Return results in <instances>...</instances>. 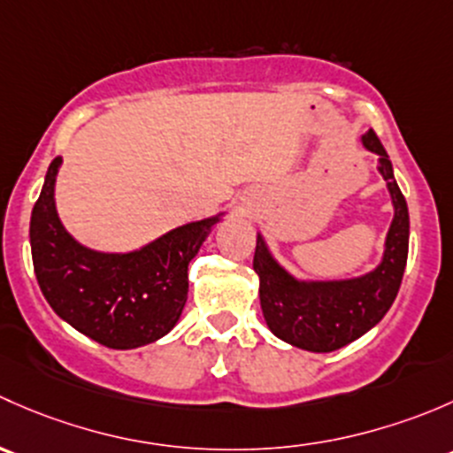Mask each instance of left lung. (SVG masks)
I'll return each instance as SVG.
<instances>
[{
  "label": "left lung",
  "mask_w": 453,
  "mask_h": 453,
  "mask_svg": "<svg viewBox=\"0 0 453 453\" xmlns=\"http://www.w3.org/2000/svg\"><path fill=\"white\" fill-rule=\"evenodd\" d=\"M360 142L377 157V172L386 180L393 204V222L375 268L347 279L298 277L274 257L264 233L257 231L253 268L259 277L261 314L279 340L303 351H335L371 331L390 310L403 279L410 240L408 204L377 134L366 130Z\"/></svg>",
  "instance_id": "8db88e82"
}]
</instances>
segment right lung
<instances>
[{
  "label": "right lung",
  "instance_id": "1",
  "mask_svg": "<svg viewBox=\"0 0 453 453\" xmlns=\"http://www.w3.org/2000/svg\"><path fill=\"white\" fill-rule=\"evenodd\" d=\"M54 158L32 209L36 281L50 307L73 329L109 349H137L170 334L188 301V265L226 211L170 228L157 240L104 253L67 231L56 209Z\"/></svg>",
  "mask_w": 453,
  "mask_h": 453
}]
</instances>
